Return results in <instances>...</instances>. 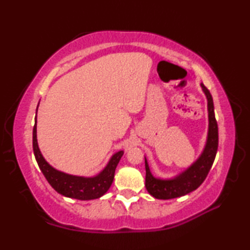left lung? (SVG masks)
<instances>
[{"mask_svg": "<svg viewBox=\"0 0 250 250\" xmlns=\"http://www.w3.org/2000/svg\"><path fill=\"white\" fill-rule=\"evenodd\" d=\"M207 98L208 108V137L204 151L195 163L173 180H159L151 174L146 159V188L152 196L159 200H171L180 197L196 189L205 181L213 166L218 147V126L215 119L214 104L208 89L202 83Z\"/></svg>", "mask_w": 250, "mask_h": 250, "instance_id": "8db88e82", "label": "left lung"}]
</instances>
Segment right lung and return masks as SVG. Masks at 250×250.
I'll return each mask as SVG.
<instances>
[{"label": "right lung", "instance_id": "obj_1", "mask_svg": "<svg viewBox=\"0 0 250 250\" xmlns=\"http://www.w3.org/2000/svg\"><path fill=\"white\" fill-rule=\"evenodd\" d=\"M33 150L41 171L43 172L46 180L48 181V183L52 185L55 191L66 197L76 198L80 201L95 200V198L103 196L108 191L112 184L113 177H115L116 167L121 156L124 155V151L117 152L110 159L108 166L104 168V171L94 177L74 176L59 172L46 162L39 149L36 139V118L33 128Z\"/></svg>", "mask_w": 250, "mask_h": 250}]
</instances>
